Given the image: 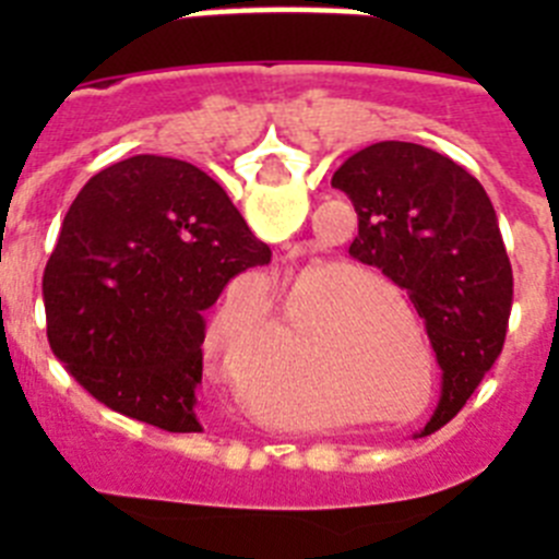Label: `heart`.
Wrapping results in <instances>:
<instances>
[{
	"instance_id": "1",
	"label": "heart",
	"mask_w": 559,
	"mask_h": 559,
	"mask_svg": "<svg viewBox=\"0 0 559 559\" xmlns=\"http://www.w3.org/2000/svg\"><path fill=\"white\" fill-rule=\"evenodd\" d=\"M328 274H330V271L319 269V265H310V269H305L302 274L294 276V280L288 283V299H290V302H296V299H302L305 294H310V290L322 283ZM360 280H372V283H378L380 288L397 299L400 308H408L403 290H400L397 285L389 283V280H383V276L364 271V274H360ZM335 290H338V285H328V288H322L319 294L313 296V305L316 302H319V305L328 302ZM265 310H269V299H265L263 294H249V296L237 294V296H231L229 305L221 310V316L215 319V324H212V330H210L212 367H215V372H218L221 380L231 383L235 389H237V374H235V367H231V360H229V324L243 322L246 316H249V319H257V316H263ZM243 394H246V400H249L251 406H254L260 414H265V417H276V414H285V417L296 419V423H302V426H324V419L330 417V406L324 403V400L310 397V400H305V406H299V403H296V408L294 406H283V403H276V400L271 397V394L265 392L260 383H257V380H251L249 386H243Z\"/></svg>"
}]
</instances>
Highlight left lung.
I'll list each match as a JSON object with an SVG mask.
<instances>
[{"label":"left lung","mask_w":559,"mask_h":559,"mask_svg":"<svg viewBox=\"0 0 559 559\" xmlns=\"http://www.w3.org/2000/svg\"><path fill=\"white\" fill-rule=\"evenodd\" d=\"M358 212L349 254L406 288L442 369L426 431L453 419L501 355L512 265L484 187L414 142H374L333 173Z\"/></svg>","instance_id":"1"}]
</instances>
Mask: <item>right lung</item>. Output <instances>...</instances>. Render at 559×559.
<instances>
[{
    "mask_svg": "<svg viewBox=\"0 0 559 559\" xmlns=\"http://www.w3.org/2000/svg\"><path fill=\"white\" fill-rule=\"evenodd\" d=\"M271 249L218 181L140 153L86 181L44 269L49 347L92 397L170 433L204 431V310Z\"/></svg>",
    "mask_w": 559,
    "mask_h": 559,
    "instance_id": "right-lung-1",
    "label": "right lung"
}]
</instances>
